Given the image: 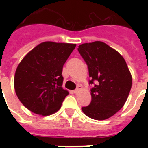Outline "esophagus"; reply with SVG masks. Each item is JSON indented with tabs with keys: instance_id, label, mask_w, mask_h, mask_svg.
Wrapping results in <instances>:
<instances>
[{
	"instance_id": "34e87169",
	"label": "esophagus",
	"mask_w": 148,
	"mask_h": 148,
	"mask_svg": "<svg viewBox=\"0 0 148 148\" xmlns=\"http://www.w3.org/2000/svg\"><path fill=\"white\" fill-rule=\"evenodd\" d=\"M81 90V86L78 85L77 86V88L75 90H73V93H74V94H77V93H78Z\"/></svg>"
}]
</instances>
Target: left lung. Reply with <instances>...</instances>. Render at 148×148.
I'll use <instances>...</instances> for the list:
<instances>
[{"instance_id": "left-lung-1", "label": "left lung", "mask_w": 148, "mask_h": 148, "mask_svg": "<svg viewBox=\"0 0 148 148\" xmlns=\"http://www.w3.org/2000/svg\"><path fill=\"white\" fill-rule=\"evenodd\" d=\"M77 51L88 65L89 84H94L90 104L81 110L92 119H108L121 109L131 90L132 77L126 61L101 41L79 45Z\"/></svg>"}]
</instances>
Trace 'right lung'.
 I'll return each instance as SVG.
<instances>
[{
  "instance_id": "obj_1",
  "label": "right lung",
  "mask_w": 148,
  "mask_h": 148,
  "mask_svg": "<svg viewBox=\"0 0 148 148\" xmlns=\"http://www.w3.org/2000/svg\"><path fill=\"white\" fill-rule=\"evenodd\" d=\"M76 45L46 41L31 50L17 66L14 89L23 105L47 116L57 112L68 91L62 88L63 66Z\"/></svg>"
}]
</instances>
